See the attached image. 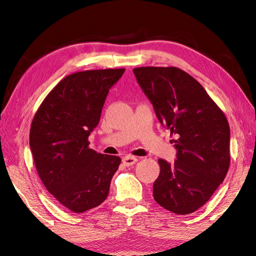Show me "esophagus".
<instances>
[{"instance_id":"esophagus-1","label":"esophagus","mask_w":256,"mask_h":256,"mask_svg":"<svg viewBox=\"0 0 256 256\" xmlns=\"http://www.w3.org/2000/svg\"><path fill=\"white\" fill-rule=\"evenodd\" d=\"M138 160V157L132 156V155H126V156H124L123 158H122V162H123V164H124L125 166H132V165H134L135 162H136Z\"/></svg>"}]
</instances>
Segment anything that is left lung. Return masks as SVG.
Here are the masks:
<instances>
[{
	"label": "left lung",
	"instance_id": "8db88e82",
	"mask_svg": "<svg viewBox=\"0 0 256 256\" xmlns=\"http://www.w3.org/2000/svg\"><path fill=\"white\" fill-rule=\"evenodd\" d=\"M162 126L176 135V160H158L153 184L157 204L192 214L222 184L230 166V126L224 113L192 76L176 67L133 69Z\"/></svg>",
	"mask_w": 256,
	"mask_h": 256
}]
</instances>
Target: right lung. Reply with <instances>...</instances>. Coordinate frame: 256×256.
<instances>
[{
    "instance_id": "obj_1",
    "label": "right lung",
    "mask_w": 256,
    "mask_h": 256,
    "mask_svg": "<svg viewBox=\"0 0 256 256\" xmlns=\"http://www.w3.org/2000/svg\"><path fill=\"white\" fill-rule=\"evenodd\" d=\"M125 69L86 70L67 76L32 118L30 146L38 175L59 204L81 214L108 194L121 158L89 148L108 90Z\"/></svg>"
}]
</instances>
